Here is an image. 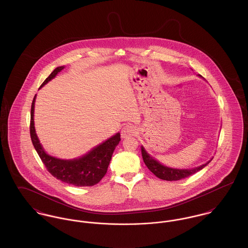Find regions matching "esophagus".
<instances>
[{
	"instance_id": "1",
	"label": "esophagus",
	"mask_w": 248,
	"mask_h": 248,
	"mask_svg": "<svg viewBox=\"0 0 248 248\" xmlns=\"http://www.w3.org/2000/svg\"><path fill=\"white\" fill-rule=\"evenodd\" d=\"M135 134H136V128H135L133 125H131V124L124 125V126L122 128V131H121V137H122L123 139L129 138V137L134 136Z\"/></svg>"
}]
</instances>
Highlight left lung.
Wrapping results in <instances>:
<instances>
[{"label":"left lung","mask_w":248,"mask_h":248,"mask_svg":"<svg viewBox=\"0 0 248 248\" xmlns=\"http://www.w3.org/2000/svg\"><path fill=\"white\" fill-rule=\"evenodd\" d=\"M201 78H202L201 75H198ZM141 154L143 161L147 167L150 169L151 172H153L154 175L163 180H168V181H175V180H179L185 177H189L198 171L202 170L203 167H205L208 165L213 158L208 160L206 163L200 166H196L193 168H174L170 167L167 165H163L160 163L158 160H156L148 152L145 150V148L141 146Z\"/></svg>","instance_id":"1"}]
</instances>
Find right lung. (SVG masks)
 Listing matches in <instances>:
<instances>
[{"label": "right lung", "mask_w": 248, "mask_h": 248, "mask_svg": "<svg viewBox=\"0 0 248 248\" xmlns=\"http://www.w3.org/2000/svg\"><path fill=\"white\" fill-rule=\"evenodd\" d=\"M65 66L58 67L41 85L43 87L54 79ZM40 87V88H41ZM36 95L31 110V138L37 154L46 166L49 173L62 182L76 187L94 186L105 176L112 154L121 140L120 133H116L105 141L96 145L92 150L80 157L73 159H60L48 154L36 134L34 126V108Z\"/></svg>", "instance_id": "obj_1"}]
</instances>
